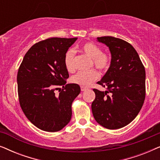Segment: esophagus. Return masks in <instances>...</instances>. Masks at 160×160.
Wrapping results in <instances>:
<instances>
[{
  "label": "esophagus",
  "instance_id": "1",
  "mask_svg": "<svg viewBox=\"0 0 160 160\" xmlns=\"http://www.w3.org/2000/svg\"><path fill=\"white\" fill-rule=\"evenodd\" d=\"M87 89V88H86V87H81V90H82V92L84 91H86Z\"/></svg>",
  "mask_w": 160,
  "mask_h": 160
}]
</instances>
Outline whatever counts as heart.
<instances>
[{"instance_id": "1", "label": "heart", "mask_w": 160, "mask_h": 160, "mask_svg": "<svg viewBox=\"0 0 160 160\" xmlns=\"http://www.w3.org/2000/svg\"><path fill=\"white\" fill-rule=\"evenodd\" d=\"M81 51L83 54L92 59L91 65H94L99 71L104 72L108 69L111 64V57L106 52H102L98 46L91 42L84 43L81 48ZM73 59V51L70 49L66 52L64 59L65 68L70 73H73L75 71ZM98 78V72L95 69H92L86 72H78L72 78V82L74 84L84 87L90 86Z\"/></svg>"}]
</instances>
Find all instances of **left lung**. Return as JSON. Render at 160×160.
<instances>
[{
	"label": "left lung",
	"instance_id": "1",
	"mask_svg": "<svg viewBox=\"0 0 160 160\" xmlns=\"http://www.w3.org/2000/svg\"><path fill=\"white\" fill-rule=\"evenodd\" d=\"M111 54V65L93 89L95 99L92 111L96 122L109 130L130 124L141 111L146 97V71L138 54L130 43L112 36L98 37Z\"/></svg>",
	"mask_w": 160,
	"mask_h": 160
}]
</instances>
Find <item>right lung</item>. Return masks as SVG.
Listing matches in <instances>:
<instances>
[{
  "label": "right lung",
  "instance_id": "add662e5",
  "mask_svg": "<svg viewBox=\"0 0 160 160\" xmlns=\"http://www.w3.org/2000/svg\"><path fill=\"white\" fill-rule=\"evenodd\" d=\"M76 40L51 38L39 41L27 52L19 68V105L28 120L43 131H60L71 119L72 102L81 88L66 84L69 74L64 59ZM58 89L60 93L56 95Z\"/></svg>",
  "mask_w": 160,
  "mask_h": 160
}]
</instances>
